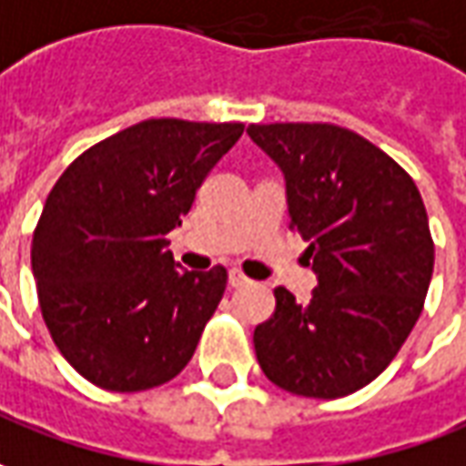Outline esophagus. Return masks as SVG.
Here are the masks:
<instances>
[{"instance_id":"obj_1","label":"esophagus","mask_w":466,"mask_h":466,"mask_svg":"<svg viewBox=\"0 0 466 466\" xmlns=\"http://www.w3.org/2000/svg\"><path fill=\"white\" fill-rule=\"evenodd\" d=\"M228 281H230V287L238 289V287H246V284H251V279L243 274L240 268H233L230 274H228Z\"/></svg>"}]
</instances>
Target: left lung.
<instances>
[{"label":"left lung","instance_id":"obj_1","mask_svg":"<svg viewBox=\"0 0 466 466\" xmlns=\"http://www.w3.org/2000/svg\"><path fill=\"white\" fill-rule=\"evenodd\" d=\"M248 137L284 172L289 228L317 274L304 304L274 289L256 358L289 393L342 399L386 370L423 309L434 240L421 195L383 149L335 124H251Z\"/></svg>","mask_w":466,"mask_h":466}]
</instances>
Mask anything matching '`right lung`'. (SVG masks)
Instances as JSON below:
<instances>
[{"label": "right lung", "mask_w": 466, "mask_h": 466, "mask_svg": "<svg viewBox=\"0 0 466 466\" xmlns=\"http://www.w3.org/2000/svg\"><path fill=\"white\" fill-rule=\"evenodd\" d=\"M243 124L147 118L80 154L45 200L32 274L50 337L93 386L157 388L182 373L228 271H179L167 233Z\"/></svg>", "instance_id": "1"}]
</instances>
